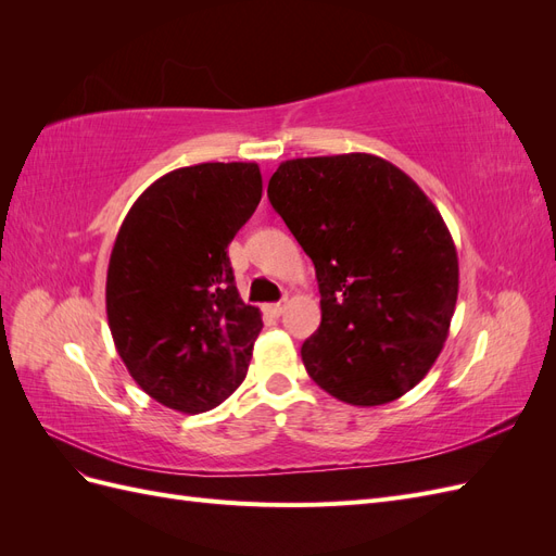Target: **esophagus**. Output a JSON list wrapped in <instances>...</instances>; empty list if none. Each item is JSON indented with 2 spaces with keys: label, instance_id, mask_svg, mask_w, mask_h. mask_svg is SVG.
<instances>
[{
  "label": "esophagus",
  "instance_id": "obj_1",
  "mask_svg": "<svg viewBox=\"0 0 556 556\" xmlns=\"http://www.w3.org/2000/svg\"><path fill=\"white\" fill-rule=\"evenodd\" d=\"M282 311H285V301H280V304H271V306H268V313H271L274 317H280Z\"/></svg>",
  "mask_w": 556,
  "mask_h": 556
}]
</instances>
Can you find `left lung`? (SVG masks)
<instances>
[{"mask_svg":"<svg viewBox=\"0 0 556 556\" xmlns=\"http://www.w3.org/2000/svg\"><path fill=\"white\" fill-rule=\"evenodd\" d=\"M266 192L315 264L323 323L301 345L308 376L362 408L410 392L457 306V248L439 208L368 153L288 160Z\"/></svg>","mask_w":556,"mask_h":556,"instance_id":"8db88e82","label":"left lung"}]
</instances>
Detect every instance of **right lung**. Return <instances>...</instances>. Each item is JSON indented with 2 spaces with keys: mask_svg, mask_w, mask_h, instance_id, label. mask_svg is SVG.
<instances>
[{
  "mask_svg": "<svg viewBox=\"0 0 556 556\" xmlns=\"http://www.w3.org/2000/svg\"><path fill=\"white\" fill-rule=\"evenodd\" d=\"M262 199L255 162L164 174L134 201L113 243L106 315L141 390L178 413H206L248 374L262 313L243 304L227 245Z\"/></svg>",
  "mask_w": 556,
  "mask_h": 556,
  "instance_id": "add662e5",
  "label": "right lung"
}]
</instances>
